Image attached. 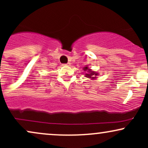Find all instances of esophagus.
Listing matches in <instances>:
<instances>
[{"label":"esophagus","mask_w":148,"mask_h":148,"mask_svg":"<svg viewBox=\"0 0 148 148\" xmlns=\"http://www.w3.org/2000/svg\"><path fill=\"white\" fill-rule=\"evenodd\" d=\"M62 65H63V66H68V65H70V63H69V62H67V63L62 64Z\"/></svg>","instance_id":"1"}]
</instances>
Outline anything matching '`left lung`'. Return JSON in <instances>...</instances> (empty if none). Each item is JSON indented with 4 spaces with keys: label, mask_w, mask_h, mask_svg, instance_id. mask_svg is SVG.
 Returning <instances> with one entry per match:
<instances>
[{
    "label": "left lung",
    "mask_w": 148,
    "mask_h": 148,
    "mask_svg": "<svg viewBox=\"0 0 148 148\" xmlns=\"http://www.w3.org/2000/svg\"><path fill=\"white\" fill-rule=\"evenodd\" d=\"M84 70H87L88 69V67H85V68H84ZM90 71V70H89ZM90 74H86V77H89V78H91L92 77V76H97V73H95V72H90ZM93 79H94V78H93Z\"/></svg>",
    "instance_id": "obj_1"
}]
</instances>
